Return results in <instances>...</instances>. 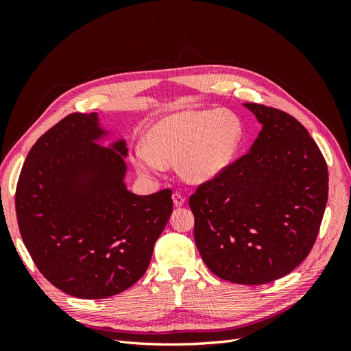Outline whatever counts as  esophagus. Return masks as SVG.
Listing matches in <instances>:
<instances>
[{
    "mask_svg": "<svg viewBox=\"0 0 351 351\" xmlns=\"http://www.w3.org/2000/svg\"><path fill=\"white\" fill-rule=\"evenodd\" d=\"M173 202H174V205H176L177 208H180V206L184 205L186 197H184L183 195H180V193H174V195H173Z\"/></svg>",
    "mask_w": 351,
    "mask_h": 351,
    "instance_id": "34e87169",
    "label": "esophagus"
}]
</instances>
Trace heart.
I'll use <instances>...</instances> for the list:
<instances>
[{
	"label": "heart",
	"mask_w": 351,
	"mask_h": 351,
	"mask_svg": "<svg viewBox=\"0 0 351 351\" xmlns=\"http://www.w3.org/2000/svg\"><path fill=\"white\" fill-rule=\"evenodd\" d=\"M241 139V121L230 111H180L152 127L146 145L134 149L133 164L142 176L154 177L177 162V173L187 183H208L232 162Z\"/></svg>",
	"instance_id": "obj_1"
}]
</instances>
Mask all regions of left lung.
<instances>
[{
    "mask_svg": "<svg viewBox=\"0 0 351 351\" xmlns=\"http://www.w3.org/2000/svg\"><path fill=\"white\" fill-rule=\"evenodd\" d=\"M262 130L250 152L196 187L189 199L195 241L217 277L267 284L307 258L328 200V167L293 115L246 102Z\"/></svg>",
    "mask_w": 351,
    "mask_h": 351,
    "instance_id": "1",
    "label": "left lung"
}]
</instances>
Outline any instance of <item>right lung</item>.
Listing matches in <instances>:
<instances>
[{
    "label": "right lung",
    "mask_w": 351,
    "mask_h": 351,
    "mask_svg": "<svg viewBox=\"0 0 351 351\" xmlns=\"http://www.w3.org/2000/svg\"><path fill=\"white\" fill-rule=\"evenodd\" d=\"M97 114L73 112L29 151L16 187L25 246L40 274L80 299H105L139 281L173 212L171 189H125V143L112 149Z\"/></svg>",
    "instance_id": "obj_1"
}]
</instances>
